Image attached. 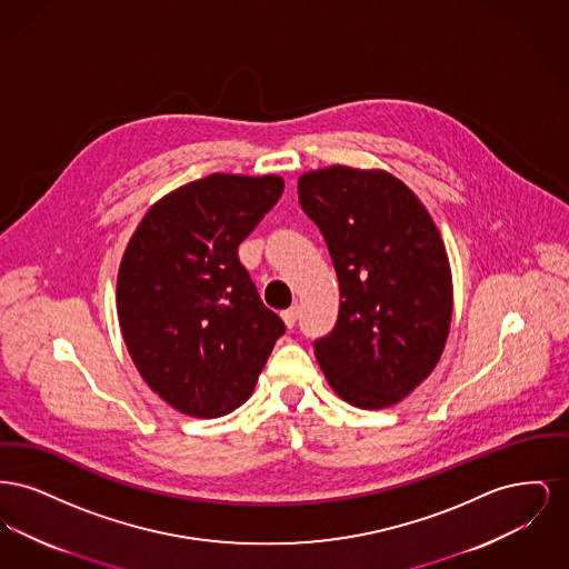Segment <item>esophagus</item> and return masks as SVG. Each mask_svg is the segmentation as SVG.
<instances>
[{"mask_svg": "<svg viewBox=\"0 0 569 569\" xmlns=\"http://www.w3.org/2000/svg\"><path fill=\"white\" fill-rule=\"evenodd\" d=\"M298 313H300L298 305H292L290 309H286V311L281 313V318H283V322L288 325V328H292V326L297 325Z\"/></svg>", "mask_w": 569, "mask_h": 569, "instance_id": "esophagus-1", "label": "esophagus"}]
</instances>
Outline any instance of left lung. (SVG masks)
<instances>
[{"mask_svg": "<svg viewBox=\"0 0 569 569\" xmlns=\"http://www.w3.org/2000/svg\"><path fill=\"white\" fill-rule=\"evenodd\" d=\"M339 279L335 328L313 341L332 390L362 409L395 406L429 378L452 320V274L433 219L383 170L330 166L298 179Z\"/></svg>", "mask_w": 569, "mask_h": 569, "instance_id": "1", "label": "left lung"}]
</instances>
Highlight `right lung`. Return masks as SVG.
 Returning a JSON list of instances; mask_svg holds the SVG:
<instances>
[{
    "label": "right lung",
    "instance_id": "obj_1",
    "mask_svg": "<svg viewBox=\"0 0 569 569\" xmlns=\"http://www.w3.org/2000/svg\"><path fill=\"white\" fill-rule=\"evenodd\" d=\"M281 193L271 174L191 181L147 211L123 253L117 313L128 352L149 388L188 416L243 406L286 332L239 260Z\"/></svg>",
    "mask_w": 569,
    "mask_h": 569
}]
</instances>
